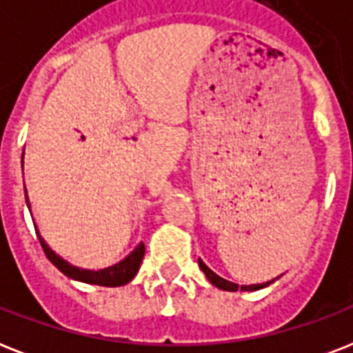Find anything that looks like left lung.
<instances>
[{
  "label": "left lung",
  "instance_id": "obj_1",
  "mask_svg": "<svg viewBox=\"0 0 353 353\" xmlns=\"http://www.w3.org/2000/svg\"><path fill=\"white\" fill-rule=\"evenodd\" d=\"M199 269L203 271L205 276L209 279L210 284H214L216 288H220V290H225V291H238V290H243V291H256V290H262V288H265V285H269L271 282H265V284H252V285H238L234 284V282H229V280L221 279V276H218V274L214 273V271H210L207 265H205L203 260H199Z\"/></svg>",
  "mask_w": 353,
  "mask_h": 353
}]
</instances>
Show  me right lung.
<instances>
[{"mask_svg":"<svg viewBox=\"0 0 353 353\" xmlns=\"http://www.w3.org/2000/svg\"><path fill=\"white\" fill-rule=\"evenodd\" d=\"M25 199H27V190H25ZM27 203H29V201H27ZM34 229L36 234H38V240H40L41 243V249L46 252V256L49 258L63 274H68L69 279L80 280V282H85V284L106 285V288H117V285L128 284V282L137 274L139 268H141V262H143L144 258V243H139L132 254H128L122 262L115 263L112 268L101 269V271H88V269L74 268V265H71V263H68L65 260H62V258L58 256L57 252L51 251L49 245H47L46 241H43V238L40 236V232H38V227H34Z\"/></svg>","mask_w":353,"mask_h":353,"instance_id":"add662e5","label":"right lung"}]
</instances>
